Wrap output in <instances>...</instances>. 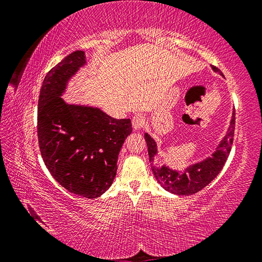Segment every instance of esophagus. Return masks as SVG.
I'll use <instances>...</instances> for the list:
<instances>
[{
  "label": "esophagus",
  "instance_id": "esophagus-1",
  "mask_svg": "<svg viewBox=\"0 0 262 262\" xmlns=\"http://www.w3.org/2000/svg\"><path fill=\"white\" fill-rule=\"evenodd\" d=\"M144 123H145V119L143 115H141V114H136L132 119V125L135 130L141 129V128L144 126Z\"/></svg>",
  "mask_w": 262,
  "mask_h": 262
}]
</instances>
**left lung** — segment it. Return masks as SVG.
Masks as SVG:
<instances>
[{
  "label": "left lung",
  "mask_w": 262,
  "mask_h": 262,
  "mask_svg": "<svg viewBox=\"0 0 262 262\" xmlns=\"http://www.w3.org/2000/svg\"><path fill=\"white\" fill-rule=\"evenodd\" d=\"M212 70L215 73H220L221 70L212 66ZM233 130H234V108L232 111L231 120L228 127L227 134L222 137L216 149L212 151L210 157H206L200 162L189 164L183 171L178 168H172L171 166L163 164L162 166L155 165V157L158 155V145L148 133L144 134L145 142L148 145L149 161L151 163V171L156 178L157 183L162 187L176 195H192L200 192L206 186L209 185L214 180L223 168L225 162L231 151V145L233 142Z\"/></svg>",
  "instance_id": "left-lung-1"
}]
</instances>
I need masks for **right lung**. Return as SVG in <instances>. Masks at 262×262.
<instances>
[{"instance_id":"1","label":"right lung","mask_w":262,"mask_h":262,"mask_svg":"<svg viewBox=\"0 0 262 262\" xmlns=\"http://www.w3.org/2000/svg\"><path fill=\"white\" fill-rule=\"evenodd\" d=\"M84 66L85 53L76 51L47 73L39 95L37 129L41 157L53 178L70 193L96 199L113 184L132 122L62 98Z\"/></svg>"}]
</instances>
